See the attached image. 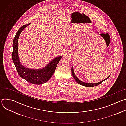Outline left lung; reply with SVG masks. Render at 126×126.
I'll list each match as a JSON object with an SVG mask.
<instances>
[{"instance_id":"obj_1","label":"left lung","mask_w":126,"mask_h":126,"mask_svg":"<svg viewBox=\"0 0 126 126\" xmlns=\"http://www.w3.org/2000/svg\"><path fill=\"white\" fill-rule=\"evenodd\" d=\"M71 72H72V76L74 78V79H75V80L76 81L77 83H78V84L82 85V86H85V87H94V86H97L98 85H99V84H100L101 83H102L103 81H104L105 80H107L109 78V77H110V75L107 77L105 79H104V80L103 81H101L98 83H86V82H82L81 81V80H80L75 75L74 72V70H73V66H72V68H71Z\"/></svg>"}]
</instances>
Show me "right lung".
Here are the masks:
<instances>
[{"instance_id":"right-lung-1","label":"right lung","mask_w":126,"mask_h":126,"mask_svg":"<svg viewBox=\"0 0 126 126\" xmlns=\"http://www.w3.org/2000/svg\"><path fill=\"white\" fill-rule=\"evenodd\" d=\"M30 24L23 25L16 33L13 41L12 58L18 73L21 78L30 83L40 85L47 82L52 76L62 56L53 59L46 66L41 69H30L21 64L18 53V41L21 32Z\"/></svg>"}]
</instances>
